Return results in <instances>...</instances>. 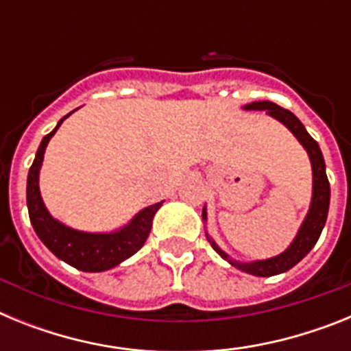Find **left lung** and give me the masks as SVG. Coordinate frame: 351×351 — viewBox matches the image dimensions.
Masks as SVG:
<instances>
[{
  "label": "left lung",
  "mask_w": 351,
  "mask_h": 351,
  "mask_svg": "<svg viewBox=\"0 0 351 351\" xmlns=\"http://www.w3.org/2000/svg\"><path fill=\"white\" fill-rule=\"evenodd\" d=\"M243 108L244 110H265L267 116L274 117V119H278L280 123H283V125L295 135V138L302 144V147L306 149L313 169L311 206H309L308 214H306V218H304L295 239L291 241L290 246H288L281 255L272 256V258L267 260H255V262H239V260H234L226 255L225 251H223L218 244L214 243L213 239L209 237V234L206 232L207 241H209L213 250L216 251L223 260H226V262L230 263V265H234L235 269H239V271L247 272V274L253 276H260V278H269V276H276L281 274V272L290 271L293 265H297V263L313 250V246H315L318 237H320L322 230H324L325 221H327L328 202H330V184H328L327 173H325V160L324 154H322L320 151V145H318V142L306 132V128H304V125L299 121V117L293 116V114H291L290 110H287V108L280 107V105H276L267 100L251 101V104L244 105ZM202 219L207 221L206 207L202 209Z\"/></svg>",
  "instance_id": "8db88e82"
}]
</instances>
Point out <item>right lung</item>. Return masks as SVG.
Listing matches in <instances>:
<instances>
[{
    "mask_svg": "<svg viewBox=\"0 0 351 351\" xmlns=\"http://www.w3.org/2000/svg\"><path fill=\"white\" fill-rule=\"evenodd\" d=\"M70 114H66L58 123V126L49 135L43 137L42 144L36 151L35 161L31 165L29 173H27V210H29L31 225L35 228L40 241L58 258L66 262L71 267L79 269V271L104 272L116 267L121 262H125L126 258L135 255L144 246L145 239L151 232V226H153L154 214H156V210L160 209L163 202L145 207L137 216H133L128 225L121 226L119 230L116 232H107V234L75 230V228H70V226L52 218L45 204H43L42 195H40V169H42L43 154H45V147H47L49 141Z\"/></svg>",
    "mask_w": 351,
    "mask_h": 351,
    "instance_id": "add662e5",
    "label": "right lung"
}]
</instances>
